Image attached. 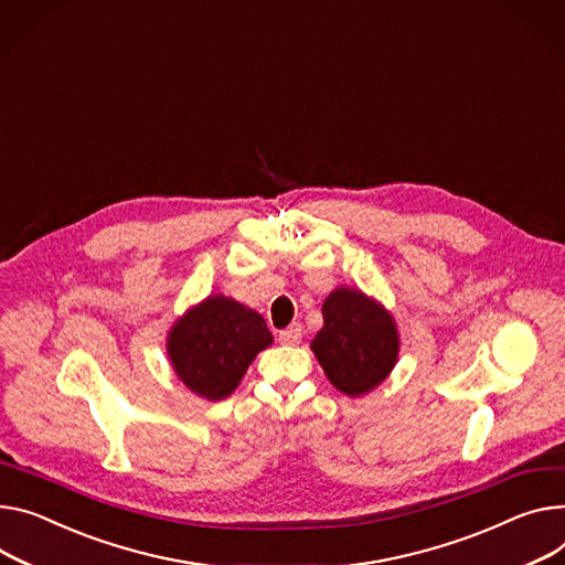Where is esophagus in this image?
Masks as SVG:
<instances>
[{"instance_id": "1", "label": "esophagus", "mask_w": 565, "mask_h": 565, "mask_svg": "<svg viewBox=\"0 0 565 565\" xmlns=\"http://www.w3.org/2000/svg\"><path fill=\"white\" fill-rule=\"evenodd\" d=\"M300 337H302V330H300L298 323H291L289 328H285V330L278 332V341L285 343V345H296V343H300Z\"/></svg>"}]
</instances>
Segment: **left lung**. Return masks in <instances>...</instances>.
<instances>
[{"mask_svg":"<svg viewBox=\"0 0 565 565\" xmlns=\"http://www.w3.org/2000/svg\"><path fill=\"white\" fill-rule=\"evenodd\" d=\"M323 328L312 351L328 380L345 396H364L392 373L401 339L377 300L360 289L339 287L323 300Z\"/></svg>","mask_w":565,"mask_h":565,"instance_id":"8db88e82","label":"left lung"}]
</instances>
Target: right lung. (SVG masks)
<instances>
[{"label":"right lung","mask_w":565,"mask_h":565,"mask_svg":"<svg viewBox=\"0 0 565 565\" xmlns=\"http://www.w3.org/2000/svg\"><path fill=\"white\" fill-rule=\"evenodd\" d=\"M271 341L265 319L255 310L226 296H207L171 326L167 355L190 392L222 401Z\"/></svg>","instance_id":"add662e5"}]
</instances>
